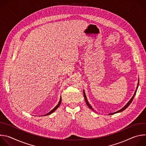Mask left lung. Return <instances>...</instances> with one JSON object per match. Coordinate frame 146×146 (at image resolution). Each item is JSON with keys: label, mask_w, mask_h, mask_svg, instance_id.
<instances>
[{"label": "left lung", "mask_w": 146, "mask_h": 146, "mask_svg": "<svg viewBox=\"0 0 146 146\" xmlns=\"http://www.w3.org/2000/svg\"><path fill=\"white\" fill-rule=\"evenodd\" d=\"M138 82V84H137V87H136V91H135V94H134V95H133V96L132 97V98L130 99V100L127 103V105L125 106L123 108H122L121 109H120L119 110H118V111H116V112H114V113H110L109 115H112V114H115V113H119V112H121V111H123L125 109H126L129 106V105L130 104L132 103V100H133V98H134V97H135V95H136V91H137V88H138V86H139V82ZM83 93H84V99H85V100H86V103H87V106H88V108H90L91 109H92V110H94V109H92V108L91 107V106L90 105V103H88V100H87V98H86V94H85V92H84V91H83Z\"/></svg>", "instance_id": "left-lung-1"}]
</instances>
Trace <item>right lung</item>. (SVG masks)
<instances>
[{
	"label": "right lung",
	"mask_w": 146,
	"mask_h": 146,
	"mask_svg": "<svg viewBox=\"0 0 146 146\" xmlns=\"http://www.w3.org/2000/svg\"><path fill=\"white\" fill-rule=\"evenodd\" d=\"M61 100H62V98H61V97H60V100H59V103H58V105L52 110H51L49 113H48L47 114H45V115H49V114H51V113H52L55 110H56V109L59 106V105H60V103H61Z\"/></svg>",
	"instance_id": "add662e5"
}]
</instances>
